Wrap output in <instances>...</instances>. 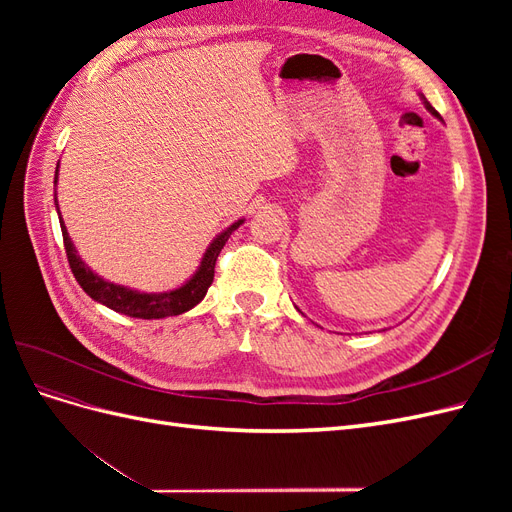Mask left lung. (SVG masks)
Listing matches in <instances>:
<instances>
[{"label":"left lung","mask_w":512,"mask_h":512,"mask_svg":"<svg viewBox=\"0 0 512 512\" xmlns=\"http://www.w3.org/2000/svg\"><path fill=\"white\" fill-rule=\"evenodd\" d=\"M418 96H421V100H423V104H425V108H427V111H429V113H431V115H433V117H438V119H442V117H440V115H438V113H436V108H433V106H431V104H429V102H427V98H425V96H423V94H418Z\"/></svg>","instance_id":"left-lung-1"}]
</instances>
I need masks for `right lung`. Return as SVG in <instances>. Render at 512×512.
I'll list each match as a JSON object with an SVG mask.
<instances>
[{
	"mask_svg": "<svg viewBox=\"0 0 512 512\" xmlns=\"http://www.w3.org/2000/svg\"><path fill=\"white\" fill-rule=\"evenodd\" d=\"M57 168H59V164H57ZM55 190H57V173H55ZM55 209L59 213L57 192H55ZM243 222L245 220L241 218L235 224H230L226 230H222L220 235L209 243L203 258H200L198 269L194 271L190 280H185L179 288L164 290V292H141V290H134L128 286L108 282L98 273L91 271L83 262V258L79 256V252H76V247L68 235V228H66L64 220H61V213H59L61 235H64L68 262H70V269L76 277V282L81 284V288L89 294L91 299L106 305L108 309H113V312L126 314L130 318H143V320H160V318H168V316H179L183 312H190L194 305L203 301L211 282H213L215 260H218L228 237Z\"/></svg>",
	"mask_w": 512,
	"mask_h": 512,
	"instance_id": "1",
	"label": "right lung"
}]
</instances>
